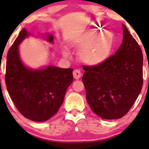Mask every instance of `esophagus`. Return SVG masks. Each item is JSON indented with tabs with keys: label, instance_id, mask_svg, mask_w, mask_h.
<instances>
[{
	"label": "esophagus",
	"instance_id": "34e87169",
	"mask_svg": "<svg viewBox=\"0 0 149 149\" xmlns=\"http://www.w3.org/2000/svg\"><path fill=\"white\" fill-rule=\"evenodd\" d=\"M73 78H74V79H80L81 76V71L79 70L76 69V70H73Z\"/></svg>",
	"mask_w": 149,
	"mask_h": 149
}]
</instances>
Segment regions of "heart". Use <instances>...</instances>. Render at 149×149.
Listing matches in <instances>:
<instances>
[{
  "label": "heart",
  "instance_id": "obj_1",
  "mask_svg": "<svg viewBox=\"0 0 149 149\" xmlns=\"http://www.w3.org/2000/svg\"><path fill=\"white\" fill-rule=\"evenodd\" d=\"M91 35V38L88 41L78 45L80 49L79 58L86 65L98 66L110 56L115 45V38L112 33L102 29L94 30ZM63 54L65 57L69 56L68 51L65 49Z\"/></svg>",
  "mask_w": 149,
  "mask_h": 149
}]
</instances>
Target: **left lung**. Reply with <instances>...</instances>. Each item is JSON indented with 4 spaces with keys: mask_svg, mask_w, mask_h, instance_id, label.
I'll return each mask as SVG.
<instances>
[{
    "mask_svg": "<svg viewBox=\"0 0 149 149\" xmlns=\"http://www.w3.org/2000/svg\"><path fill=\"white\" fill-rule=\"evenodd\" d=\"M123 25V42L115 54L98 66H85L82 81L91 110L105 120L127 113L143 86V53Z\"/></svg>",
    "mask_w": 149,
    "mask_h": 149,
    "instance_id": "obj_1",
    "label": "left lung"
}]
</instances>
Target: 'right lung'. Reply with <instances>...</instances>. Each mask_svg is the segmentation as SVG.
Segmentation results:
<instances>
[{"instance_id":"obj_1","label":"right lung","mask_w":149,"mask_h":149,"mask_svg":"<svg viewBox=\"0 0 149 149\" xmlns=\"http://www.w3.org/2000/svg\"><path fill=\"white\" fill-rule=\"evenodd\" d=\"M31 35L23 28L7 55L6 85L10 99L21 114L34 122H45L58 112L68 87L73 82V68L55 65L32 68L24 63L19 45ZM45 40L53 44L51 34Z\"/></svg>"}]
</instances>
